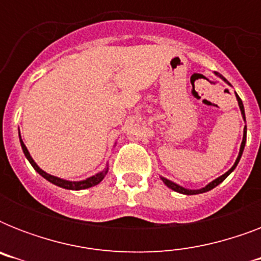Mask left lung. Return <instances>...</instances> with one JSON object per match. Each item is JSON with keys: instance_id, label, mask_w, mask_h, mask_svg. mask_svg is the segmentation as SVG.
<instances>
[{"instance_id": "obj_1", "label": "left lung", "mask_w": 261, "mask_h": 261, "mask_svg": "<svg viewBox=\"0 0 261 261\" xmlns=\"http://www.w3.org/2000/svg\"><path fill=\"white\" fill-rule=\"evenodd\" d=\"M215 74L219 75V77H221V79H222L223 81H226V80L223 79V77H222V75H221V74H218V73H215ZM236 96H237V100H239V106H240V110H241V114H243V118L245 119V112H244L243 101H241V98L239 97V94H236ZM245 142H247V126H245V128H244V138H243V143H241V147H240V154H239V157H237V160H236L234 165H233V167H231L230 169H229V171L226 172V173L222 174V176H221V177L215 178L214 181H211L210 184H208V186H206V187H204V188H202V190H195V191L186 190V188H182V187L177 186V184H174V182L169 181V180H167V178H164V177H163V181L165 182V184H167V187H169V188H171V190L176 191V192H180V194H186V195H196V194H202V192H207V191L213 190V188H214V187H217V186H218V184H221V182H222L223 180H225V178H226L227 176H229V174L231 173V172L234 171V168L237 167V164H239L240 159H241V154H243L244 146H245Z\"/></svg>"}]
</instances>
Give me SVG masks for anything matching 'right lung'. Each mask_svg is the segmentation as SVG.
Listing matches in <instances>:
<instances>
[{"mask_svg": "<svg viewBox=\"0 0 261 261\" xmlns=\"http://www.w3.org/2000/svg\"><path fill=\"white\" fill-rule=\"evenodd\" d=\"M20 143H21V147H22V151H24V154H25V157L31 163V165L34 167L35 171L38 172L39 174H42L43 177L46 178V180H48L50 182H53V184H55V186L62 187V188H66V190L79 191V190H85V188H89V187L96 186V184H98V182L101 181L102 178H104V176L107 174V171H108V169H106V171L100 172V173H97L96 176H92V177L87 178V180H84V181H66V180H62V178L55 177V176H51V174H48V173H46L44 171H42V169H40V168H39L36 164H35V161L30 155V153H28V150H27L25 145H24V142H22L21 139H20Z\"/></svg>", "mask_w": 261, "mask_h": 261, "instance_id": "1", "label": "right lung"}]
</instances>
